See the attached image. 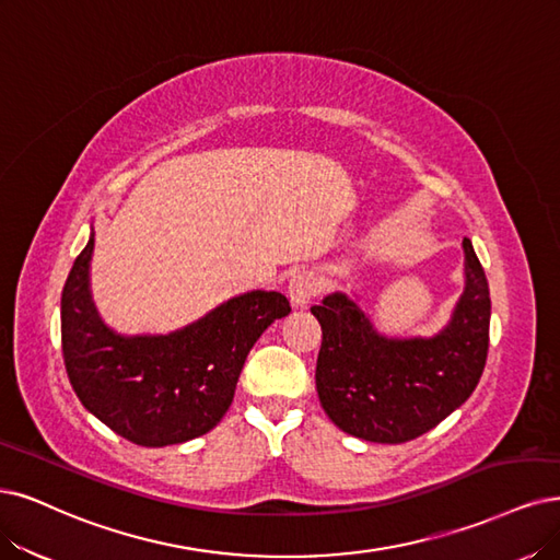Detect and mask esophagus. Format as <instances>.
Instances as JSON below:
<instances>
[{
	"instance_id": "1",
	"label": "esophagus",
	"mask_w": 560,
	"mask_h": 560,
	"mask_svg": "<svg viewBox=\"0 0 560 560\" xmlns=\"http://www.w3.org/2000/svg\"><path fill=\"white\" fill-rule=\"evenodd\" d=\"M318 279L314 272H298L288 285V295H291L293 306H306L318 293Z\"/></svg>"
}]
</instances>
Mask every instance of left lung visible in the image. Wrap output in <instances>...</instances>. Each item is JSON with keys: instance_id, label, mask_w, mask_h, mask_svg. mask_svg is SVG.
Masks as SVG:
<instances>
[{"instance_id": "8db88e82", "label": "left lung", "mask_w": 560, "mask_h": 560, "mask_svg": "<svg viewBox=\"0 0 560 560\" xmlns=\"http://www.w3.org/2000/svg\"><path fill=\"white\" fill-rule=\"evenodd\" d=\"M323 329L316 389L341 431L371 443H406L457 410L487 362L491 300L485 269L464 240V293L433 337H385L346 293L312 306Z\"/></svg>"}]
</instances>
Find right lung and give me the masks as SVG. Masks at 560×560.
I'll return each mask as SVG.
<instances>
[{"mask_svg": "<svg viewBox=\"0 0 560 560\" xmlns=\"http://www.w3.org/2000/svg\"><path fill=\"white\" fill-rule=\"evenodd\" d=\"M94 233L61 291V353L94 418L142 447L186 443L231 408L248 350L291 304L277 291H248L168 335H119L98 316L90 265Z\"/></svg>", "mask_w": 560, "mask_h": 560, "instance_id": "1", "label": "right lung"}]
</instances>
